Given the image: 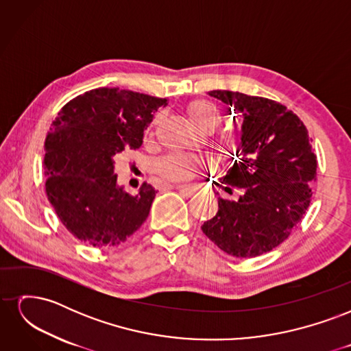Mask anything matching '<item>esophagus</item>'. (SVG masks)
Masks as SVG:
<instances>
[{"label": "esophagus", "mask_w": 351, "mask_h": 351, "mask_svg": "<svg viewBox=\"0 0 351 351\" xmlns=\"http://www.w3.org/2000/svg\"><path fill=\"white\" fill-rule=\"evenodd\" d=\"M174 189H177L180 193H182L183 196H186V197H190V196H193L195 193H196V187H193V186H186V184H176L174 186Z\"/></svg>", "instance_id": "esophagus-1"}]
</instances>
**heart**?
<instances>
[{"mask_svg": "<svg viewBox=\"0 0 351 351\" xmlns=\"http://www.w3.org/2000/svg\"><path fill=\"white\" fill-rule=\"evenodd\" d=\"M187 117L196 129L202 133H214L222 123V112L215 104L205 99H197L187 105ZM161 121V115H155L152 123L147 127V136L152 137L155 129ZM215 152L221 159H234L241 154L243 137L234 132H224L214 139ZM205 168L202 159L195 156H187L182 154H174L164 158L159 162V174L168 182L184 183L192 180Z\"/></svg>", "mask_w": 351, "mask_h": 351, "instance_id": "obj_1", "label": "heart"}]
</instances>
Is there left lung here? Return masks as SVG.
I'll return each mask as SVG.
<instances>
[{
	"instance_id": "1",
	"label": "left lung",
	"mask_w": 351,
	"mask_h": 351,
	"mask_svg": "<svg viewBox=\"0 0 351 351\" xmlns=\"http://www.w3.org/2000/svg\"><path fill=\"white\" fill-rule=\"evenodd\" d=\"M241 117L243 156L218 186L239 199L218 197L217 215L202 231L226 253L256 258L289 239L312 202L317 159L306 125L285 105L240 92L210 90Z\"/></svg>"
}]
</instances>
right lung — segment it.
Segmentation results:
<instances>
[{"mask_svg": "<svg viewBox=\"0 0 351 351\" xmlns=\"http://www.w3.org/2000/svg\"><path fill=\"white\" fill-rule=\"evenodd\" d=\"M156 98L119 88H98L69 101L45 139V192L70 234L90 247L124 243L149 215L155 189L146 182L130 195L117 186L114 158L137 149Z\"/></svg>", "mask_w": 351, "mask_h": 351, "instance_id": "add662e5", "label": "right lung"}]
</instances>
